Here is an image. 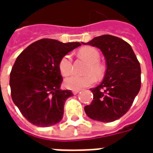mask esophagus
<instances>
[{"instance_id":"1","label":"esophagus","mask_w":153,"mask_h":153,"mask_svg":"<svg viewBox=\"0 0 153 153\" xmlns=\"http://www.w3.org/2000/svg\"><path fill=\"white\" fill-rule=\"evenodd\" d=\"M80 90H74V91H72V93H73V94H74V95H76V94H78V93H79Z\"/></svg>"}]
</instances>
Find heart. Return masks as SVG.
<instances>
[{"label":"heart","instance_id":"1","mask_svg":"<svg viewBox=\"0 0 153 153\" xmlns=\"http://www.w3.org/2000/svg\"><path fill=\"white\" fill-rule=\"evenodd\" d=\"M79 55L86 59L89 65L87 68L86 75L79 76L73 74L67 77L64 81V84L66 88L70 90H80L91 86L96 83L97 78H102L104 75L105 68L99 62L100 53L96 48L86 47L79 51ZM59 70L63 76L69 75L72 72V58L70 54L65 55L59 61Z\"/></svg>","mask_w":153,"mask_h":153}]
</instances>
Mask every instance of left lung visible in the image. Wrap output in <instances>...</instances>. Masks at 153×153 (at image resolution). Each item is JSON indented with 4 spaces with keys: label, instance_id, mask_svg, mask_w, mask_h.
Masks as SVG:
<instances>
[{
    "label": "left lung",
    "instance_id": "left-lung-1",
    "mask_svg": "<svg viewBox=\"0 0 153 153\" xmlns=\"http://www.w3.org/2000/svg\"><path fill=\"white\" fill-rule=\"evenodd\" d=\"M83 45L96 47L105 56L106 70L104 79L91 88L92 103L84 107L89 118L112 122L128 111L141 88V68L131 46L112 35L94 38Z\"/></svg>",
    "mask_w": 153,
    "mask_h": 153
}]
</instances>
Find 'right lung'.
<instances>
[{
	"instance_id": "add662e5",
	"label": "right lung",
	"mask_w": 153,
	"mask_h": 153,
	"mask_svg": "<svg viewBox=\"0 0 153 153\" xmlns=\"http://www.w3.org/2000/svg\"><path fill=\"white\" fill-rule=\"evenodd\" d=\"M80 45L44 38L30 44L17 57L10 75L11 97L31 124L48 127L62 120L65 102L73 93L60 89L63 79L59 61Z\"/></svg>"
}]
</instances>
